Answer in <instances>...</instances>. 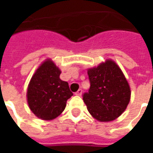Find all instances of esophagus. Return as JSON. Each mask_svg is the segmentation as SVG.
<instances>
[{"mask_svg":"<svg viewBox=\"0 0 153 153\" xmlns=\"http://www.w3.org/2000/svg\"><path fill=\"white\" fill-rule=\"evenodd\" d=\"M82 93H83L82 89H79L78 91H77L76 93H75V95H77V96H81V95H82Z\"/></svg>","mask_w":153,"mask_h":153,"instance_id":"obj_1","label":"esophagus"}]
</instances>
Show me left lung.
I'll return each mask as SVG.
<instances>
[{
    "label": "left lung",
    "mask_w": 153,
    "mask_h": 153,
    "mask_svg": "<svg viewBox=\"0 0 153 153\" xmlns=\"http://www.w3.org/2000/svg\"><path fill=\"white\" fill-rule=\"evenodd\" d=\"M90 88L83 95L88 111L101 122L112 121L125 111L130 101L128 81L115 61L106 60L88 70Z\"/></svg>",
    "instance_id": "obj_1"
}]
</instances>
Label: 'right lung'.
Segmentation results:
<instances>
[{
  "mask_svg": "<svg viewBox=\"0 0 153 153\" xmlns=\"http://www.w3.org/2000/svg\"><path fill=\"white\" fill-rule=\"evenodd\" d=\"M61 71L50 59L38 67L27 90L29 108L37 117L51 120L60 115L73 96L69 84L60 79Z\"/></svg>",
  "mask_w": 153,
  "mask_h": 153,
  "instance_id": "obj_1",
  "label": "right lung"
}]
</instances>
